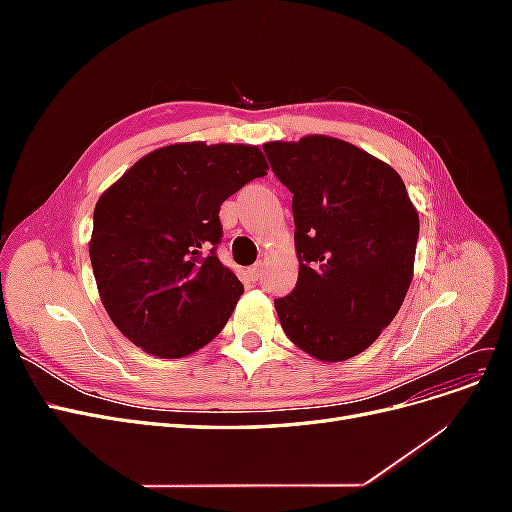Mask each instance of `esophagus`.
<instances>
[{"label":"esophagus","mask_w":512,"mask_h":512,"mask_svg":"<svg viewBox=\"0 0 512 512\" xmlns=\"http://www.w3.org/2000/svg\"><path fill=\"white\" fill-rule=\"evenodd\" d=\"M262 271H265V262H256L254 267L247 269V275H250L252 282H258L260 277H262Z\"/></svg>","instance_id":"1"}]
</instances>
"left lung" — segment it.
<instances>
[{
    "mask_svg": "<svg viewBox=\"0 0 512 512\" xmlns=\"http://www.w3.org/2000/svg\"><path fill=\"white\" fill-rule=\"evenodd\" d=\"M292 194L299 280L275 299L282 329L318 361L376 342L412 282L418 213L389 164L331 136L262 145Z\"/></svg>",
    "mask_w": 512,
    "mask_h": 512,
    "instance_id": "left-lung-1",
    "label": "left lung"
}]
</instances>
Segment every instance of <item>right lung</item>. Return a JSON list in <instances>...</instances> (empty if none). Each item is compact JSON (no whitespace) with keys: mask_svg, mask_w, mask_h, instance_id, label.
Returning <instances> with one entry per match:
<instances>
[{"mask_svg":"<svg viewBox=\"0 0 512 512\" xmlns=\"http://www.w3.org/2000/svg\"><path fill=\"white\" fill-rule=\"evenodd\" d=\"M267 170L252 145L177 143L98 198L91 267L106 314L134 346L181 359L224 329L243 284L215 256L220 207Z\"/></svg>","mask_w":512,"mask_h":512,"instance_id":"1","label":"right lung"}]
</instances>
